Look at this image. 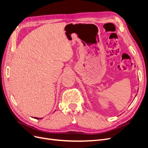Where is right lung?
<instances>
[{"label":"right lung","mask_w":148,"mask_h":148,"mask_svg":"<svg viewBox=\"0 0 148 148\" xmlns=\"http://www.w3.org/2000/svg\"><path fill=\"white\" fill-rule=\"evenodd\" d=\"M34 118H35L36 119H42V118H36V117H34Z\"/></svg>","instance_id":"1"}]
</instances>
